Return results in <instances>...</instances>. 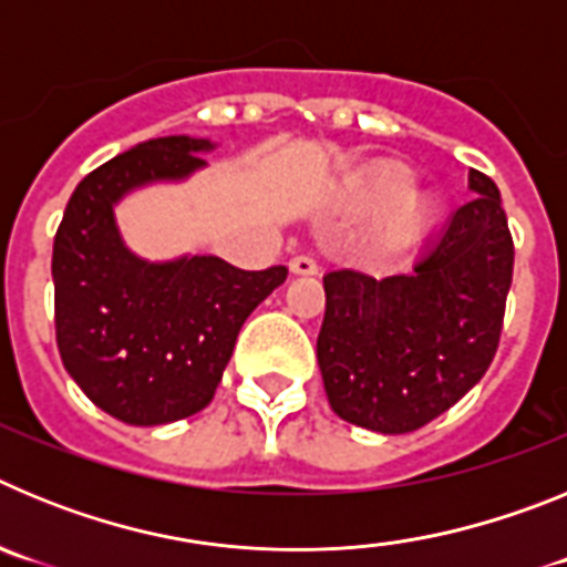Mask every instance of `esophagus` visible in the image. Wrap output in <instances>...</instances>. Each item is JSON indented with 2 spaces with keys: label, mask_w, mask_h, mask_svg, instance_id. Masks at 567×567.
<instances>
[{
  "label": "esophagus",
  "mask_w": 567,
  "mask_h": 567,
  "mask_svg": "<svg viewBox=\"0 0 567 567\" xmlns=\"http://www.w3.org/2000/svg\"><path fill=\"white\" fill-rule=\"evenodd\" d=\"M289 269L295 275H318V260L309 258V255H298V258L289 260Z\"/></svg>",
  "instance_id": "esophagus-1"
}]
</instances>
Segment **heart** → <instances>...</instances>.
<instances>
[{"label": "heart", "instance_id": "b5f03b06", "mask_svg": "<svg viewBox=\"0 0 567 567\" xmlns=\"http://www.w3.org/2000/svg\"><path fill=\"white\" fill-rule=\"evenodd\" d=\"M405 187H409V178H405V175H389V178H383V182L378 184L374 195H378L380 202H394V198H400V195L405 193Z\"/></svg>", "mask_w": 567, "mask_h": 567}]
</instances>
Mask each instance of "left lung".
<instances>
[{
    "instance_id": "left-lung-1",
    "label": "left lung",
    "mask_w": 567,
    "mask_h": 567,
    "mask_svg": "<svg viewBox=\"0 0 567 567\" xmlns=\"http://www.w3.org/2000/svg\"><path fill=\"white\" fill-rule=\"evenodd\" d=\"M477 198L429 240L409 275H323L318 365L329 405L369 432L405 434L449 412L488 372L503 332L514 240L497 184L468 173Z\"/></svg>"
}]
</instances>
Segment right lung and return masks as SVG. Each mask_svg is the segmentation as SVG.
Listing matches in <instances>:
<instances>
[{"label": "right lung", "instance_id": "right-lung-1", "mask_svg": "<svg viewBox=\"0 0 567 567\" xmlns=\"http://www.w3.org/2000/svg\"><path fill=\"white\" fill-rule=\"evenodd\" d=\"M207 138L135 144L84 175L53 238L56 343L64 369L102 412L162 425L209 405L244 320L287 280L215 255L150 264L124 247L113 207L135 187L204 167Z\"/></svg>", "mask_w": 567, "mask_h": 567}]
</instances>
